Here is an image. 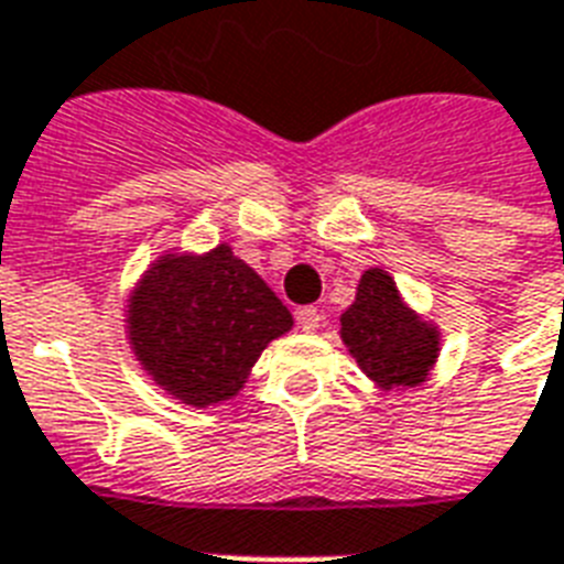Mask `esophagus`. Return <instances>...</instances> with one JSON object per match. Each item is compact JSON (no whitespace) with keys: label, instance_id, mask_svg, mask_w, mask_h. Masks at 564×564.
Segmentation results:
<instances>
[{"label":"esophagus","instance_id":"1","mask_svg":"<svg viewBox=\"0 0 564 564\" xmlns=\"http://www.w3.org/2000/svg\"><path fill=\"white\" fill-rule=\"evenodd\" d=\"M295 322L301 325V330H307V334H316L318 327H322V313L316 307H299L295 310Z\"/></svg>","mask_w":564,"mask_h":564}]
</instances>
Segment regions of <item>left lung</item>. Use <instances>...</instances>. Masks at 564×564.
<instances>
[{"mask_svg": "<svg viewBox=\"0 0 564 564\" xmlns=\"http://www.w3.org/2000/svg\"><path fill=\"white\" fill-rule=\"evenodd\" d=\"M343 343L380 389L419 386L438 354V330L421 322L383 269L360 278L357 299L343 313Z\"/></svg>", "mask_w": 564, "mask_h": 564, "instance_id": "obj_1", "label": "left lung"}]
</instances>
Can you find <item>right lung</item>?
Wrapping results in <instances>:
<instances>
[{
	"mask_svg": "<svg viewBox=\"0 0 564 564\" xmlns=\"http://www.w3.org/2000/svg\"><path fill=\"white\" fill-rule=\"evenodd\" d=\"M292 313L228 246L166 254L128 299V339L154 383L189 406H213L242 389Z\"/></svg>",
	"mask_w": 564,
	"mask_h": 564,
	"instance_id": "1",
	"label": "right lung"
}]
</instances>
